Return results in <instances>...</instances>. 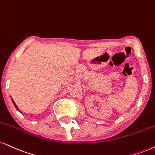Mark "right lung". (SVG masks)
Returning <instances> with one entry per match:
<instances>
[{
  "instance_id": "add662e5",
  "label": "right lung",
  "mask_w": 155,
  "mask_h": 155,
  "mask_svg": "<svg viewBox=\"0 0 155 155\" xmlns=\"http://www.w3.org/2000/svg\"><path fill=\"white\" fill-rule=\"evenodd\" d=\"M12 102H13V103H14V106H15V107H16V109H17V110H18V107H17V106H16V104H15V102H14V101H13V100H12ZM18 111H19V112H20V110H18Z\"/></svg>"
}]
</instances>
